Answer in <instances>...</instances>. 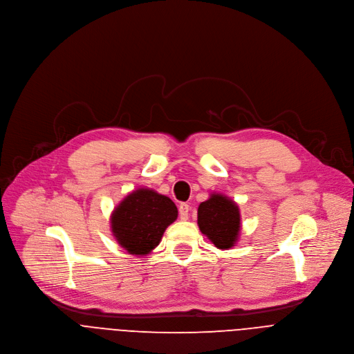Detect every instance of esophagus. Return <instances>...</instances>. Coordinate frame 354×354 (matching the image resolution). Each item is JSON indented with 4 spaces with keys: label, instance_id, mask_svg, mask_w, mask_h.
Listing matches in <instances>:
<instances>
[{
    "label": "esophagus",
    "instance_id": "esophagus-1",
    "mask_svg": "<svg viewBox=\"0 0 354 354\" xmlns=\"http://www.w3.org/2000/svg\"><path fill=\"white\" fill-rule=\"evenodd\" d=\"M189 205L187 203H180L179 205V218L182 219V221H186L187 219V216H189Z\"/></svg>",
    "mask_w": 354,
    "mask_h": 354
}]
</instances>
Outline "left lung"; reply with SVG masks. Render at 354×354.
<instances>
[{
  "instance_id": "1",
  "label": "left lung",
  "mask_w": 354,
  "mask_h": 354,
  "mask_svg": "<svg viewBox=\"0 0 354 354\" xmlns=\"http://www.w3.org/2000/svg\"><path fill=\"white\" fill-rule=\"evenodd\" d=\"M198 226L218 249H230L239 239V206L222 194H212L198 207Z\"/></svg>"
}]
</instances>
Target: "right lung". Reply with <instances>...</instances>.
<instances>
[{"mask_svg":"<svg viewBox=\"0 0 354 354\" xmlns=\"http://www.w3.org/2000/svg\"><path fill=\"white\" fill-rule=\"evenodd\" d=\"M178 218L176 205L149 187L127 195L111 215V230L116 242L135 256L149 254L163 232Z\"/></svg>","mask_w":354,"mask_h":354,"instance_id":"add662e5","label":"right lung"}]
</instances>
